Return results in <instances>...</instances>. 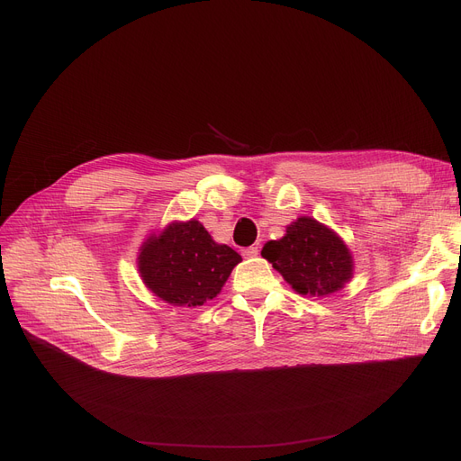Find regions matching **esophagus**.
I'll list each match as a JSON object with an SVG mask.
<instances>
[{
    "label": "esophagus",
    "instance_id": "1",
    "mask_svg": "<svg viewBox=\"0 0 461 461\" xmlns=\"http://www.w3.org/2000/svg\"><path fill=\"white\" fill-rule=\"evenodd\" d=\"M258 254H259V249H258V247H249V249L243 250V256H245V258H256Z\"/></svg>",
    "mask_w": 461,
    "mask_h": 461
}]
</instances>
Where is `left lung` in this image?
Here are the masks:
<instances>
[{
    "mask_svg": "<svg viewBox=\"0 0 461 461\" xmlns=\"http://www.w3.org/2000/svg\"><path fill=\"white\" fill-rule=\"evenodd\" d=\"M261 256L301 295L334 294L353 276V258L344 240L310 216L289 224L282 239L263 247Z\"/></svg>",
    "mask_w": 461,
    "mask_h": 461,
    "instance_id": "obj_1",
    "label": "left lung"
}]
</instances>
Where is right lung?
<instances>
[{"label":"right lung","mask_w":461,"mask_h":461,"mask_svg":"<svg viewBox=\"0 0 461 461\" xmlns=\"http://www.w3.org/2000/svg\"><path fill=\"white\" fill-rule=\"evenodd\" d=\"M240 256L218 245L198 222H172L140 249L138 271L151 292L174 306L196 308L221 294Z\"/></svg>","instance_id":"right-lung-1"}]
</instances>
